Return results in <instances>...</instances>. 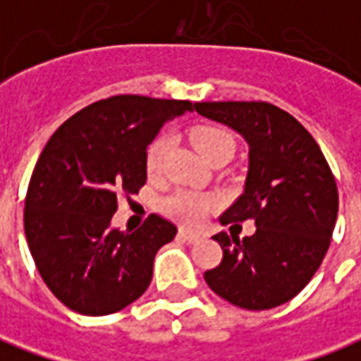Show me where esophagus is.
<instances>
[{
    "label": "esophagus",
    "mask_w": 361,
    "mask_h": 361,
    "mask_svg": "<svg viewBox=\"0 0 361 361\" xmlns=\"http://www.w3.org/2000/svg\"><path fill=\"white\" fill-rule=\"evenodd\" d=\"M178 238L188 243L199 242V234H193V232H188V230H180V232H178Z\"/></svg>",
    "instance_id": "esophagus-1"
}]
</instances>
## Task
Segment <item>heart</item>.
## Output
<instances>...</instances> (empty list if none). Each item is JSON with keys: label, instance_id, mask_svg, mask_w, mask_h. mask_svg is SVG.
Masks as SVG:
<instances>
[{"label": "heart", "instance_id": "b5f03b06", "mask_svg": "<svg viewBox=\"0 0 361 361\" xmlns=\"http://www.w3.org/2000/svg\"><path fill=\"white\" fill-rule=\"evenodd\" d=\"M191 142L209 162L222 154L234 152V139L226 129L216 126H201L191 131ZM170 149V139L158 135L145 152V170L150 178H157L164 170V160ZM219 204V199L209 193H199L193 189H176L162 199V211L180 224L197 226L209 212Z\"/></svg>", "mask_w": 361, "mask_h": 361}]
</instances>
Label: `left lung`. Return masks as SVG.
<instances>
[{"mask_svg":"<svg viewBox=\"0 0 361 361\" xmlns=\"http://www.w3.org/2000/svg\"><path fill=\"white\" fill-rule=\"evenodd\" d=\"M195 111L232 127L250 145L243 193L220 222H255L240 240L220 232L219 267L204 272L214 294L243 310L290 302L325 259L338 189L315 139L288 111L269 102H197ZM235 226V224H234Z\"/></svg>","mask_w":361,"mask_h":361,"instance_id":"1","label":"left lung"}]
</instances>
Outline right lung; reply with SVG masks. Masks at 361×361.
Masks as SVG:
<instances>
[{
    "instance_id": "add662e5",
    "label": "right lung",
    "mask_w": 361,
    "mask_h": 361,
    "mask_svg": "<svg viewBox=\"0 0 361 361\" xmlns=\"http://www.w3.org/2000/svg\"><path fill=\"white\" fill-rule=\"evenodd\" d=\"M189 100L119 94L61 123L36 162L25 199L28 250L51 294L81 315H110L145 294L157 251L178 228L150 214L135 232L111 230L119 197L147 181L145 152Z\"/></svg>"
}]
</instances>
